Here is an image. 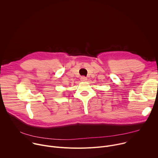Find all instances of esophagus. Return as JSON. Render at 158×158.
<instances>
[{"label": "esophagus", "instance_id": "1", "mask_svg": "<svg viewBox=\"0 0 158 158\" xmlns=\"http://www.w3.org/2000/svg\"><path fill=\"white\" fill-rule=\"evenodd\" d=\"M87 80V77H85V76H82L81 77V81H85Z\"/></svg>", "mask_w": 158, "mask_h": 158}]
</instances>
